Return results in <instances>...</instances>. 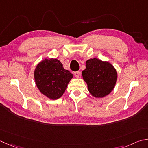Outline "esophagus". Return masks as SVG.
I'll list each match as a JSON object with an SVG mask.
<instances>
[{"label":"esophagus","mask_w":148,"mask_h":148,"mask_svg":"<svg viewBox=\"0 0 148 148\" xmlns=\"http://www.w3.org/2000/svg\"><path fill=\"white\" fill-rule=\"evenodd\" d=\"M74 76H76V77H79L80 76V72L79 71H77V72H74Z\"/></svg>","instance_id":"obj_1"}]
</instances>
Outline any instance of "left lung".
Wrapping results in <instances>:
<instances>
[{"mask_svg": "<svg viewBox=\"0 0 148 148\" xmlns=\"http://www.w3.org/2000/svg\"><path fill=\"white\" fill-rule=\"evenodd\" d=\"M88 92L95 98H103L111 93L117 80V72L110 63L96 58L86 61L82 72Z\"/></svg>", "mask_w": 148, "mask_h": 148, "instance_id": "1", "label": "left lung"}]
</instances>
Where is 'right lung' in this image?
<instances>
[{
    "instance_id": "obj_1",
    "label": "right lung",
    "mask_w": 148,
    "mask_h": 148,
    "mask_svg": "<svg viewBox=\"0 0 148 148\" xmlns=\"http://www.w3.org/2000/svg\"><path fill=\"white\" fill-rule=\"evenodd\" d=\"M34 77L40 92L49 99L56 100L65 93L73 75L63 67L60 60L49 58L38 63L34 69Z\"/></svg>"
}]
</instances>
